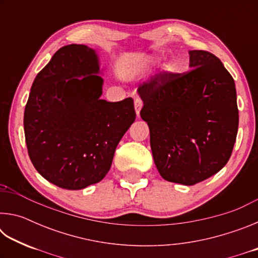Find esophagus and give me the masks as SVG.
Returning <instances> with one entry per match:
<instances>
[{"label": "esophagus", "instance_id": "esophagus-1", "mask_svg": "<svg viewBox=\"0 0 258 258\" xmlns=\"http://www.w3.org/2000/svg\"><path fill=\"white\" fill-rule=\"evenodd\" d=\"M142 100L139 99V98H135L134 99V108H135V112H137V115H140V110H141L142 108Z\"/></svg>", "mask_w": 258, "mask_h": 258}]
</instances>
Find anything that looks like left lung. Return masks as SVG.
<instances>
[{"label": "left lung", "mask_w": 258, "mask_h": 258, "mask_svg": "<svg viewBox=\"0 0 258 258\" xmlns=\"http://www.w3.org/2000/svg\"><path fill=\"white\" fill-rule=\"evenodd\" d=\"M191 71L163 73L138 89L152 156L166 181L194 185L230 159L239 111L232 76L207 51H189Z\"/></svg>", "instance_id": "1"}]
</instances>
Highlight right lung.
Returning <instances> with one entry per match:
<instances>
[{
    "label": "right lung",
    "instance_id": "1",
    "mask_svg": "<svg viewBox=\"0 0 258 258\" xmlns=\"http://www.w3.org/2000/svg\"><path fill=\"white\" fill-rule=\"evenodd\" d=\"M100 74L95 50L69 44L55 52L30 89L24 113L29 158L45 180L62 189L101 181L137 116L132 98L100 99Z\"/></svg>",
    "mask_w": 258,
    "mask_h": 258
}]
</instances>
